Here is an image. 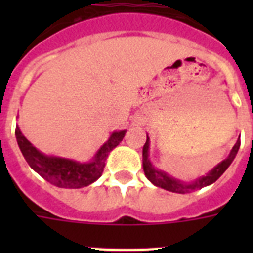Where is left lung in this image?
<instances>
[{
  "mask_svg": "<svg viewBox=\"0 0 253 253\" xmlns=\"http://www.w3.org/2000/svg\"><path fill=\"white\" fill-rule=\"evenodd\" d=\"M148 147H150V140H148V136H147L146 144L143 147V169H144V173H146L147 178L155 184L159 188L166 189L169 192L173 193H190L193 190H198V189H202L204 186H208V185L215 182L218 178H219L222 174L224 173V170L230 167V164L232 163V160L235 159L236 154H238V150L240 147V140L238 139V142L234 146V148L231 150L230 155H228L227 159H224L223 162L218 164L215 168L212 169L211 172H209L206 176L201 177L198 180L193 181V182H182L180 180H176L173 177H169L167 173L162 172V170H158L155 169L151 164V162L148 160Z\"/></svg>",
  "mask_w": 253,
  "mask_h": 253,
  "instance_id": "8db88e82",
  "label": "left lung"
}]
</instances>
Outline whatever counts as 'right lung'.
<instances>
[{
    "label": "right lung",
    "mask_w": 253,
    "mask_h": 253,
    "mask_svg": "<svg viewBox=\"0 0 253 253\" xmlns=\"http://www.w3.org/2000/svg\"><path fill=\"white\" fill-rule=\"evenodd\" d=\"M126 131L113 132L110 139L103 144L99 151L95 154L93 162L81 163L72 162L68 159L51 158L41 154L27 139L17 126L15 128V136H17L18 146L21 148L22 155L25 156L26 162L29 166L41 174L49 184L55 185L57 188L77 189L84 188L94 182L103 172L105 168V160L110 154L113 148L118 146L122 142Z\"/></svg>",
    "instance_id": "obj_1"
}]
</instances>
